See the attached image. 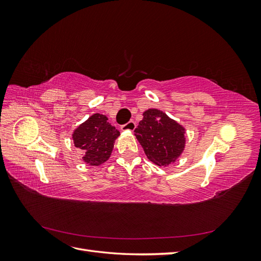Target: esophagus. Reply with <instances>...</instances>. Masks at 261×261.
<instances>
[{"instance_id":"34e87169","label":"esophagus","mask_w":261,"mask_h":261,"mask_svg":"<svg viewBox=\"0 0 261 261\" xmlns=\"http://www.w3.org/2000/svg\"><path fill=\"white\" fill-rule=\"evenodd\" d=\"M136 128V123L134 121H129L128 123H126L124 125L121 126L122 130H128V132H133L134 129Z\"/></svg>"}]
</instances>
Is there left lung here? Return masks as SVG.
I'll use <instances>...</instances> for the list:
<instances>
[{
	"mask_svg": "<svg viewBox=\"0 0 261 261\" xmlns=\"http://www.w3.org/2000/svg\"><path fill=\"white\" fill-rule=\"evenodd\" d=\"M134 132L148 159L159 167L175 161L185 146L184 128L156 109L146 111Z\"/></svg>",
	"mask_w": 261,
	"mask_h": 261,
	"instance_id": "left-lung-1",
	"label": "left lung"
}]
</instances>
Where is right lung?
Returning a JSON list of instances; mask_svg holds the SVG:
<instances>
[{
  "label": "right lung",
  "instance_id": "add662e5",
  "mask_svg": "<svg viewBox=\"0 0 261 261\" xmlns=\"http://www.w3.org/2000/svg\"><path fill=\"white\" fill-rule=\"evenodd\" d=\"M118 136L120 132L108 122V117L96 113L75 129L73 140L77 148L85 151L86 163L99 165L111 155L114 140Z\"/></svg>",
  "mask_w": 261,
  "mask_h": 261
}]
</instances>
